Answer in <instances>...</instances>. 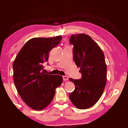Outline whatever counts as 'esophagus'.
Segmentation results:
<instances>
[{
	"instance_id": "1",
	"label": "esophagus",
	"mask_w": 128,
	"mask_h": 128,
	"mask_svg": "<svg viewBox=\"0 0 128 128\" xmlns=\"http://www.w3.org/2000/svg\"><path fill=\"white\" fill-rule=\"evenodd\" d=\"M68 79H69V78H68V76H63V80H64V81H66V80H68Z\"/></svg>"
}]
</instances>
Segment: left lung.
<instances>
[{
    "label": "left lung",
    "mask_w": 128,
    "mask_h": 128,
    "mask_svg": "<svg viewBox=\"0 0 128 128\" xmlns=\"http://www.w3.org/2000/svg\"><path fill=\"white\" fill-rule=\"evenodd\" d=\"M70 42L73 45V60L82 78H70L75 89L69 98L77 108L85 110L93 106L99 100L106 82V64L104 54L98 45L88 35L73 34Z\"/></svg>",
    "instance_id": "1"
}]
</instances>
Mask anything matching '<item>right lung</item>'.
<instances>
[{
  "instance_id": "obj_1",
  "label": "right lung",
  "mask_w": 128,
  "mask_h": 128,
  "mask_svg": "<svg viewBox=\"0 0 128 128\" xmlns=\"http://www.w3.org/2000/svg\"><path fill=\"white\" fill-rule=\"evenodd\" d=\"M62 36L33 38L22 47L13 62V80L22 100L34 110H42L51 102L55 89L60 86V75L44 73L49 54L62 40Z\"/></svg>"
}]
</instances>
